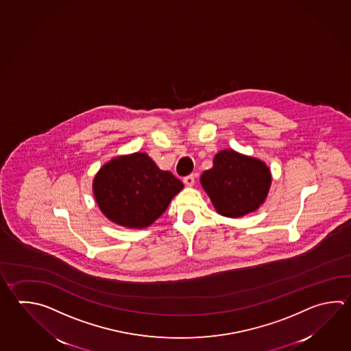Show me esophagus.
I'll return each mask as SVG.
<instances>
[{
	"label": "esophagus",
	"instance_id": "1",
	"mask_svg": "<svg viewBox=\"0 0 351 351\" xmlns=\"http://www.w3.org/2000/svg\"><path fill=\"white\" fill-rule=\"evenodd\" d=\"M184 184L187 186H192L195 184V178H193V175H189V176H185L184 178Z\"/></svg>",
	"mask_w": 351,
	"mask_h": 351
}]
</instances>
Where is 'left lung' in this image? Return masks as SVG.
<instances>
[{
	"instance_id": "left-lung-1",
	"label": "left lung",
	"mask_w": 351,
	"mask_h": 351,
	"mask_svg": "<svg viewBox=\"0 0 351 351\" xmlns=\"http://www.w3.org/2000/svg\"><path fill=\"white\" fill-rule=\"evenodd\" d=\"M265 162L233 150L219 152L213 167L202 173L201 184L219 215L241 217L263 204L271 186Z\"/></svg>"
}]
</instances>
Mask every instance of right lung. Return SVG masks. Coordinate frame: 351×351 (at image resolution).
Wrapping results in <instances>:
<instances>
[{
	"instance_id": "add662e5",
	"label": "right lung",
	"mask_w": 351,
	"mask_h": 351,
	"mask_svg": "<svg viewBox=\"0 0 351 351\" xmlns=\"http://www.w3.org/2000/svg\"><path fill=\"white\" fill-rule=\"evenodd\" d=\"M184 184L160 170L146 154L112 160L97 173L93 190L108 219L125 227L143 228L166 211Z\"/></svg>"
}]
</instances>
